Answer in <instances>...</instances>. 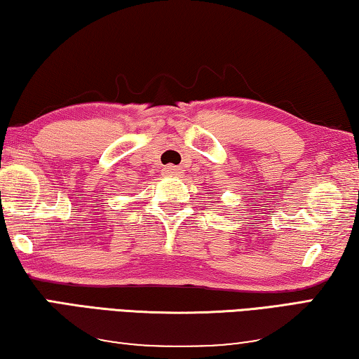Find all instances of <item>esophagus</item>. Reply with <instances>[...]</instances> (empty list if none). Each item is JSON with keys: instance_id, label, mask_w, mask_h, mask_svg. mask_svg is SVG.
Instances as JSON below:
<instances>
[{"instance_id": "esophagus-1", "label": "esophagus", "mask_w": 359, "mask_h": 359, "mask_svg": "<svg viewBox=\"0 0 359 359\" xmlns=\"http://www.w3.org/2000/svg\"><path fill=\"white\" fill-rule=\"evenodd\" d=\"M163 172H165L170 176H178V175H181V168L180 167H175V165H168V167H165V170H163Z\"/></svg>"}]
</instances>
